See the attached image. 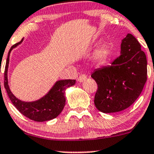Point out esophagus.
<instances>
[{
	"mask_svg": "<svg viewBox=\"0 0 154 154\" xmlns=\"http://www.w3.org/2000/svg\"><path fill=\"white\" fill-rule=\"evenodd\" d=\"M86 79H87V76L85 74H81V75L79 76V77L77 78V80L79 81L80 82H82L83 81H85Z\"/></svg>",
	"mask_w": 154,
	"mask_h": 154,
	"instance_id": "1",
	"label": "esophagus"
}]
</instances>
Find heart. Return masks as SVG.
Here are the masks:
<instances>
[{"instance_id": "obj_1", "label": "heart", "mask_w": 154, "mask_h": 154, "mask_svg": "<svg viewBox=\"0 0 154 154\" xmlns=\"http://www.w3.org/2000/svg\"><path fill=\"white\" fill-rule=\"evenodd\" d=\"M110 48L108 45H102L96 50L94 52V58L95 61L99 64H102L107 61L110 55Z\"/></svg>"}]
</instances>
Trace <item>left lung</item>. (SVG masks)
<instances>
[{
  "label": "left lung",
  "mask_w": 154,
  "mask_h": 154,
  "mask_svg": "<svg viewBox=\"0 0 154 154\" xmlns=\"http://www.w3.org/2000/svg\"><path fill=\"white\" fill-rule=\"evenodd\" d=\"M121 49V55L111 65L96 69L91 74L98 85L94 104L104 113L120 112L131 106L147 80L146 55L137 38L128 33Z\"/></svg>",
  "instance_id": "obj_1"
}]
</instances>
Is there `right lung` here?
Listing matches in <instances>:
<instances>
[{"label": "right lung", "instance_id": "right-lung-1", "mask_svg": "<svg viewBox=\"0 0 154 154\" xmlns=\"http://www.w3.org/2000/svg\"><path fill=\"white\" fill-rule=\"evenodd\" d=\"M23 41V38L20 42L13 45L8 52L6 67H5L4 87L11 102L23 116L30 120L38 122L50 121L56 118L62 112L66 104V89L74 85L76 80H63L57 81L46 95L35 102H23L15 97L14 94L10 91L8 85L7 72L8 63H9V55L13 48L21 44Z\"/></svg>", "mask_w": 154, "mask_h": 154}]
</instances>
